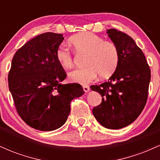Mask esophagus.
I'll return each instance as SVG.
<instances>
[{
    "mask_svg": "<svg viewBox=\"0 0 160 160\" xmlns=\"http://www.w3.org/2000/svg\"><path fill=\"white\" fill-rule=\"evenodd\" d=\"M82 89H83V91L85 92H87L89 91V86H82Z\"/></svg>",
    "mask_w": 160,
    "mask_h": 160,
    "instance_id": "1",
    "label": "esophagus"
}]
</instances>
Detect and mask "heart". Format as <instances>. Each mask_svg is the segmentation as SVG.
I'll return each instance as SVG.
<instances>
[{
  "label": "heart",
  "mask_w": 160,
  "mask_h": 160,
  "mask_svg": "<svg viewBox=\"0 0 160 160\" xmlns=\"http://www.w3.org/2000/svg\"><path fill=\"white\" fill-rule=\"evenodd\" d=\"M69 43L77 53H86L84 62L86 66L70 73L69 79L71 81L89 83L98 74L101 78H108L117 69L120 62V52L113 42L106 41L92 32H83L70 38ZM56 58L64 68H71L74 65L72 54L65 47L61 46L56 49Z\"/></svg>",
  "instance_id": "obj_1"
}]
</instances>
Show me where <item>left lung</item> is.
<instances>
[{"label": "left lung", "mask_w": 160, "mask_h": 160, "mask_svg": "<svg viewBox=\"0 0 160 160\" xmlns=\"http://www.w3.org/2000/svg\"><path fill=\"white\" fill-rule=\"evenodd\" d=\"M107 34L118 47L120 62L108 81L90 86L102 97L92 113L104 127L119 129L133 122L142 112L151 75L144 53L131 37L114 28L108 29Z\"/></svg>", "instance_id": "left-lung-1"}]
</instances>
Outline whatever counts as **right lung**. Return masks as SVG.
<instances>
[{"label":"right lung","mask_w":160,"mask_h":160,"mask_svg":"<svg viewBox=\"0 0 160 160\" xmlns=\"http://www.w3.org/2000/svg\"><path fill=\"white\" fill-rule=\"evenodd\" d=\"M64 38L47 32L32 38L14 55L8 74L9 89L22 120L40 131L63 126L71 102L83 94L78 83L62 84L65 71L56 58Z\"/></svg>","instance_id":"1"}]
</instances>
